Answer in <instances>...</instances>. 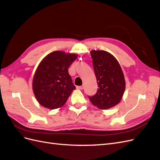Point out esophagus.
I'll list each match as a JSON object with an SVG mask.
<instances>
[{"label": "esophagus", "mask_w": 160, "mask_h": 160, "mask_svg": "<svg viewBox=\"0 0 160 160\" xmlns=\"http://www.w3.org/2000/svg\"><path fill=\"white\" fill-rule=\"evenodd\" d=\"M78 89H80V90H82L84 89V86H78L77 87Z\"/></svg>", "instance_id": "1"}]
</instances>
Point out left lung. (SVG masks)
I'll return each mask as SVG.
<instances>
[{"instance_id": "8db88e82", "label": "left lung", "mask_w": 160, "mask_h": 160, "mask_svg": "<svg viewBox=\"0 0 160 160\" xmlns=\"http://www.w3.org/2000/svg\"><path fill=\"white\" fill-rule=\"evenodd\" d=\"M91 56L98 88L96 95L89 97V100L100 109H108L116 106L124 95L123 71L117 59L106 51L91 50Z\"/></svg>"}]
</instances>
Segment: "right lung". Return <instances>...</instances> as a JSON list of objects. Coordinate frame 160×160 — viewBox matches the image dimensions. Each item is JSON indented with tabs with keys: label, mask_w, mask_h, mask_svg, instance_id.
<instances>
[{
	"label": "right lung",
	"mask_w": 160,
	"mask_h": 160,
	"mask_svg": "<svg viewBox=\"0 0 160 160\" xmlns=\"http://www.w3.org/2000/svg\"><path fill=\"white\" fill-rule=\"evenodd\" d=\"M77 57L76 53L56 51L40 62L33 78L32 89L40 105L55 109L65 104L76 89L68 68Z\"/></svg>",
	"instance_id": "add662e5"
}]
</instances>
